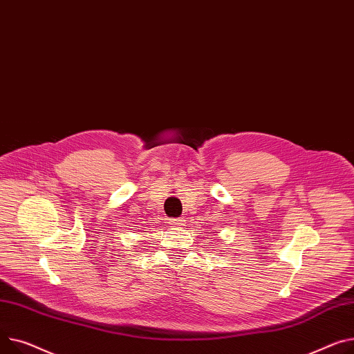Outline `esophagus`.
<instances>
[{
    "instance_id": "1",
    "label": "esophagus",
    "mask_w": 354,
    "mask_h": 354,
    "mask_svg": "<svg viewBox=\"0 0 354 354\" xmlns=\"http://www.w3.org/2000/svg\"><path fill=\"white\" fill-rule=\"evenodd\" d=\"M171 223H172L174 226H183V225H185V219H183V218H175V219L171 221Z\"/></svg>"
}]
</instances>
